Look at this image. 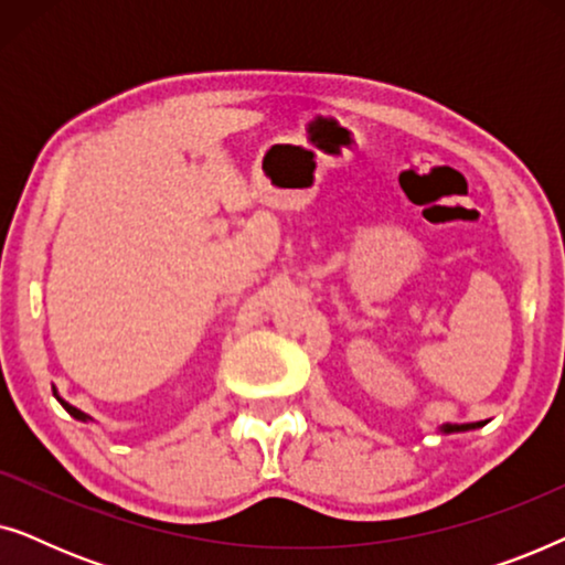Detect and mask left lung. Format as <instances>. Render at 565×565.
<instances>
[{
  "mask_svg": "<svg viewBox=\"0 0 565 565\" xmlns=\"http://www.w3.org/2000/svg\"><path fill=\"white\" fill-rule=\"evenodd\" d=\"M476 427H481V422H476V424H445V427H439V431L450 435V431H468V429H476Z\"/></svg>",
  "mask_w": 565,
  "mask_h": 565,
  "instance_id": "8db88e82",
  "label": "left lung"
}]
</instances>
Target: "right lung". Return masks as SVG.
Returning a JSON list of instances; mask_svg holds the SVG:
<instances>
[{
    "mask_svg": "<svg viewBox=\"0 0 565 565\" xmlns=\"http://www.w3.org/2000/svg\"><path fill=\"white\" fill-rule=\"evenodd\" d=\"M53 396H56V398L61 401V406H64V408H66V412L74 416V419H79V422H89V419H92V416H87V414H84V412H79V408H76V406H72V404H66V401L58 396V391H53Z\"/></svg>",
    "mask_w": 565,
    "mask_h": 565,
    "instance_id": "right-lung-1",
    "label": "right lung"
}]
</instances>
